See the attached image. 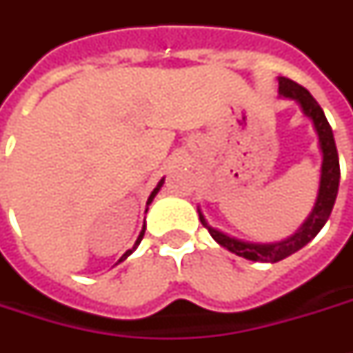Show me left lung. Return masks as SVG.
I'll use <instances>...</instances> for the list:
<instances>
[{"label":"left lung","instance_id":"left-lung-1","mask_svg":"<svg viewBox=\"0 0 353 353\" xmlns=\"http://www.w3.org/2000/svg\"><path fill=\"white\" fill-rule=\"evenodd\" d=\"M279 94L283 98L294 99L302 113L311 121V125L317 132L319 138V150L323 155V163H321V179H319V192H317V200L313 203V209L307 215V219L302 223V227L294 232L292 236L284 238L281 242H271V244H254V242H244L238 238L230 236L221 232L219 228L211 227L208 219L203 217L201 209L198 208L200 213V221L203 227L208 228L209 234L213 240L227 248L228 252L246 257L250 261H261V263H276L288 255L296 254L298 250H302L307 242L319 234V230L325 227V223L329 221L332 205L336 201V194H339V182H340V163H339V152H336V144H334V136H332V128H330L327 117L323 113L321 105L315 101L307 90L296 84L294 80L279 77Z\"/></svg>","mask_w":353,"mask_h":353}]
</instances>
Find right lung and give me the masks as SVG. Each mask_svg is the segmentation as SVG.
<instances>
[{
	"instance_id": "add662e5",
	"label": "right lung",
	"mask_w": 353,
	"mask_h": 353,
	"mask_svg": "<svg viewBox=\"0 0 353 353\" xmlns=\"http://www.w3.org/2000/svg\"><path fill=\"white\" fill-rule=\"evenodd\" d=\"M163 182H165V179H161V181L157 182V186H155V188H153V192H152V194H150V198H148V205H150V203H152V201H153V198H155V196H157V192L161 190ZM145 211H148V209H145ZM144 232H145V221H144V227H142V230H140V234H138V238H136L134 246L130 248V250H126L125 254H123V257H121V259H119V263H121V261H125L126 257H128V255L132 254V252H134L136 248H138V244H140V242H142V238H144Z\"/></svg>"
}]
</instances>
